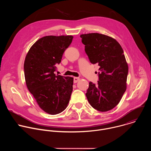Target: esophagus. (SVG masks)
Listing matches in <instances>:
<instances>
[{"label":"esophagus","mask_w":151,"mask_h":151,"mask_svg":"<svg viewBox=\"0 0 151 151\" xmlns=\"http://www.w3.org/2000/svg\"><path fill=\"white\" fill-rule=\"evenodd\" d=\"M79 79H80L79 78H78V77H74L73 78V82H74V83L78 82L79 81Z\"/></svg>","instance_id":"34e87169"}]
</instances>
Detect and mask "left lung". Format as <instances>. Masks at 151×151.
I'll list each match as a JSON object with an SVG mask.
<instances>
[{"mask_svg": "<svg viewBox=\"0 0 151 151\" xmlns=\"http://www.w3.org/2000/svg\"><path fill=\"white\" fill-rule=\"evenodd\" d=\"M80 37L90 62L100 66L97 84L89 83L86 97L95 109L110 111L119 103L127 88L128 67L124 51L108 36L93 33Z\"/></svg>", "mask_w": 151, "mask_h": 151, "instance_id": "obj_1", "label": "left lung"}]
</instances>
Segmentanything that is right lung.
<instances>
[{"label": "right lung", "instance_id": "right-lung-1", "mask_svg": "<svg viewBox=\"0 0 151 151\" xmlns=\"http://www.w3.org/2000/svg\"><path fill=\"white\" fill-rule=\"evenodd\" d=\"M72 36H47L38 40L26 55L24 70L27 88L44 112L56 115L65 109L73 91V78L55 75Z\"/></svg>", "mask_w": 151, "mask_h": 151}]
</instances>
